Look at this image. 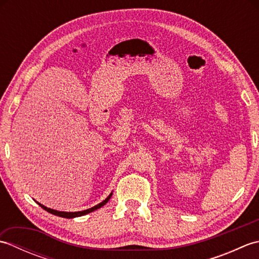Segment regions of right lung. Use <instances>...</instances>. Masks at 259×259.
Segmentation results:
<instances>
[{
	"label": "right lung",
	"instance_id": "right-lung-1",
	"mask_svg": "<svg viewBox=\"0 0 259 259\" xmlns=\"http://www.w3.org/2000/svg\"><path fill=\"white\" fill-rule=\"evenodd\" d=\"M111 196H112V192H111V194H110V195H109V196L106 198V199H104L102 202L98 203L97 206L92 207V208H89V209H85V210H82V211H74V212H68V211H59V210H54V209L48 208V207H46L45 205H42V203H40V202H37V201H36V203H37L38 206H41V207H42L43 209H45V210H47L48 212H50V213H52V214H56V216L63 217V218H75V217L84 216V214H87V213H90V212H92V211L97 210V209L101 208L102 206L106 205V203L109 201V199H110V198H111Z\"/></svg>",
	"mask_w": 259,
	"mask_h": 259
}]
</instances>
